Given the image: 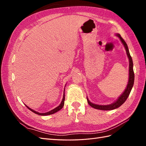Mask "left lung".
<instances>
[{
    "label": "left lung",
    "instance_id": "8db88e82",
    "mask_svg": "<svg viewBox=\"0 0 146 146\" xmlns=\"http://www.w3.org/2000/svg\"><path fill=\"white\" fill-rule=\"evenodd\" d=\"M116 36L119 37V38L121 39V41L122 43L123 44V46L125 47V48L127 52V55L128 56V58L129 59V82H128V84L127 85V87L125 88V91H123V93L120 96V97L117 99L116 101L114 102V103L110 104V105H97L91 103V102L88 100H88V103L89 104L91 107L92 108L98 109V110H112L114 109H116L118 107L121 106L123 103L125 102V100L129 97L131 90L133 88V84H134V79H135V74L133 72V61H132L131 56H130V52L129 50V48H128L127 43L125 41L123 40V38L121 36V35L119 34H116Z\"/></svg>",
    "mask_w": 146,
    "mask_h": 146
}]
</instances>
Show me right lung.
I'll list each match as a JSON object with an SVG mask.
<instances>
[{
	"instance_id": "right-lung-1",
	"label": "right lung",
	"mask_w": 146,
	"mask_h": 146,
	"mask_svg": "<svg viewBox=\"0 0 146 146\" xmlns=\"http://www.w3.org/2000/svg\"><path fill=\"white\" fill-rule=\"evenodd\" d=\"M64 99H65V96H64V94H63V100H62V101H61V104H60V105L58 106V107H56L55 108H54V109H53V110H52L51 111H48V112H47V113H38V112H37V111H35V110H32V109H31V108H30L28 106H27L26 105V107H27L30 111H32V112H33L34 113H35V114H38V115H41V116H46V115H50V114H54V113H56V112H57V111H60V110L63 107V106H64Z\"/></svg>"
}]
</instances>
